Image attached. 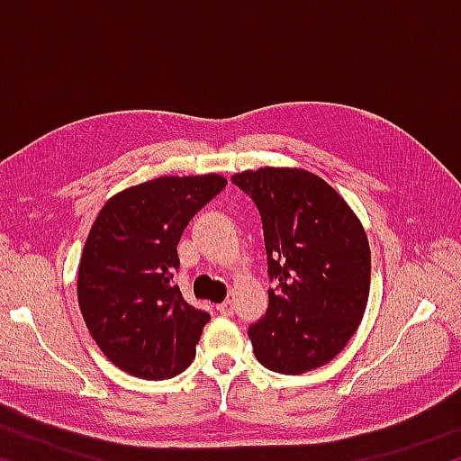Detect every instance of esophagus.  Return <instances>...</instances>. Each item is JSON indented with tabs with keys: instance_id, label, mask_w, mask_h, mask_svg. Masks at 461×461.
<instances>
[{
	"instance_id": "obj_1",
	"label": "esophagus",
	"mask_w": 461,
	"mask_h": 461,
	"mask_svg": "<svg viewBox=\"0 0 461 461\" xmlns=\"http://www.w3.org/2000/svg\"><path fill=\"white\" fill-rule=\"evenodd\" d=\"M217 311H220L221 315H233V303L231 301H223L217 305Z\"/></svg>"
}]
</instances>
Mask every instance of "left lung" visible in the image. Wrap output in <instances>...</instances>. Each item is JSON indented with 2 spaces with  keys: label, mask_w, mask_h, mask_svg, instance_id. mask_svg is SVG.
Masks as SVG:
<instances>
[{
  "label": "left lung",
  "mask_w": 461,
  "mask_h": 461,
  "mask_svg": "<svg viewBox=\"0 0 461 461\" xmlns=\"http://www.w3.org/2000/svg\"><path fill=\"white\" fill-rule=\"evenodd\" d=\"M258 207L268 254V309L248 330L258 362L303 374L333 360L360 325L370 294V244L348 201L305 168L231 176Z\"/></svg>",
  "instance_id": "8db88e82"
}]
</instances>
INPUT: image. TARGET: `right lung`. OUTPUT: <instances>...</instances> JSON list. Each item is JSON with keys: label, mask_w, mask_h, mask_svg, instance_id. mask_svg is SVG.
<instances>
[{"label": "right lung", "mask_w": 461, "mask_h": 461, "mask_svg": "<svg viewBox=\"0 0 461 461\" xmlns=\"http://www.w3.org/2000/svg\"><path fill=\"white\" fill-rule=\"evenodd\" d=\"M228 178L158 176L115 193L85 241L77 299L101 352L136 378L165 380L189 368L212 319L173 283L176 244L193 215Z\"/></svg>", "instance_id": "1"}]
</instances>
